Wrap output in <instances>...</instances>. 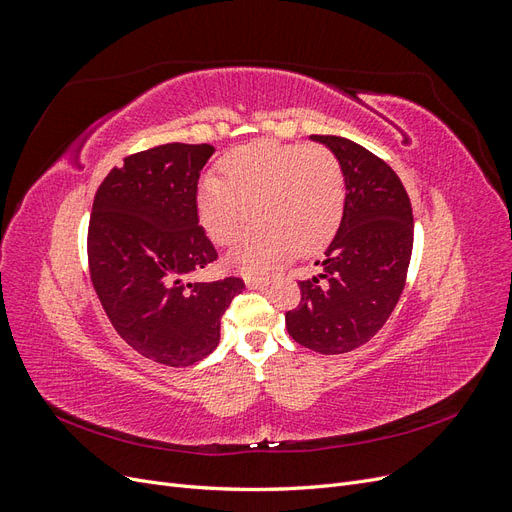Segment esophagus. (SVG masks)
I'll use <instances>...</instances> for the list:
<instances>
[{
  "label": "esophagus",
  "mask_w": 512,
  "mask_h": 512,
  "mask_svg": "<svg viewBox=\"0 0 512 512\" xmlns=\"http://www.w3.org/2000/svg\"><path fill=\"white\" fill-rule=\"evenodd\" d=\"M247 284V288H252V290H262V288H267V280H254V277H252V280H247L245 282Z\"/></svg>",
  "instance_id": "obj_1"
}]
</instances>
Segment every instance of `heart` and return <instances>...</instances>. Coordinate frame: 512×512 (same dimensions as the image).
Segmentation results:
<instances>
[{
	"instance_id": "1",
	"label": "heart",
	"mask_w": 512,
	"mask_h": 512,
	"mask_svg": "<svg viewBox=\"0 0 512 512\" xmlns=\"http://www.w3.org/2000/svg\"><path fill=\"white\" fill-rule=\"evenodd\" d=\"M220 168L224 179H200L196 211L207 235L228 245L254 209L258 226L226 254V265L241 275H267L294 250L316 252L342 222L346 177L327 147L256 141L230 151Z\"/></svg>"
}]
</instances>
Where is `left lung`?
<instances>
[{
  "label": "left lung",
  "instance_id": "1",
  "mask_svg": "<svg viewBox=\"0 0 512 512\" xmlns=\"http://www.w3.org/2000/svg\"><path fill=\"white\" fill-rule=\"evenodd\" d=\"M342 162L346 205L342 224L318 260L320 273L299 282L301 303L286 312L294 342L344 354L367 344L389 320L412 256L414 218L395 170L344 136H318Z\"/></svg>",
  "mask_w": 512,
  "mask_h": 512
}]
</instances>
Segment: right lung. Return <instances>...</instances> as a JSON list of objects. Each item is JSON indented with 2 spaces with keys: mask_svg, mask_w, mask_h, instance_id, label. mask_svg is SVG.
Returning a JSON list of instances; mask_svg holds the SVG:
<instances>
[{
  "mask_svg": "<svg viewBox=\"0 0 512 512\" xmlns=\"http://www.w3.org/2000/svg\"><path fill=\"white\" fill-rule=\"evenodd\" d=\"M211 145L168 143L115 166L94 198L87 232L91 284L119 337L147 359L188 367L220 344L239 277L183 282L218 258L198 226L196 190Z\"/></svg>",
  "mask_w": 512,
  "mask_h": 512,
  "instance_id": "right-lung-1",
  "label": "right lung"
}]
</instances>
